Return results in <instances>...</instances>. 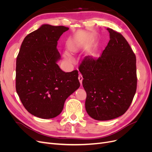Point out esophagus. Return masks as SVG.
Listing matches in <instances>:
<instances>
[{"instance_id":"34e87169","label":"esophagus","mask_w":152,"mask_h":152,"mask_svg":"<svg viewBox=\"0 0 152 152\" xmlns=\"http://www.w3.org/2000/svg\"><path fill=\"white\" fill-rule=\"evenodd\" d=\"M78 79H79V80L80 81V83L82 85V80H83V77H82V75L81 73H79V77H78Z\"/></svg>"}]
</instances>
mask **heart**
I'll list each match as a JSON object with an SVG mask.
<instances>
[{
    "label": "heart",
    "instance_id": "obj_1",
    "mask_svg": "<svg viewBox=\"0 0 152 152\" xmlns=\"http://www.w3.org/2000/svg\"><path fill=\"white\" fill-rule=\"evenodd\" d=\"M75 44L73 42H71L69 43L68 44V48L70 50H73L75 49Z\"/></svg>",
    "mask_w": 152,
    "mask_h": 152
}]
</instances>
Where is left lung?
<instances>
[{"label":"left lung","instance_id":"obj_1","mask_svg":"<svg viewBox=\"0 0 152 152\" xmlns=\"http://www.w3.org/2000/svg\"><path fill=\"white\" fill-rule=\"evenodd\" d=\"M107 30L110 39L102 54L97 58L86 56L79 68L87 94L86 112L97 121L125 113L137 87L135 54L121 33Z\"/></svg>","mask_w":152,"mask_h":152}]
</instances>
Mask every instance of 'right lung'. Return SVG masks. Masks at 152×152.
Segmentation results:
<instances>
[{
  "label": "right lung",
  "mask_w": 152,
  "mask_h": 152,
  "mask_svg": "<svg viewBox=\"0 0 152 152\" xmlns=\"http://www.w3.org/2000/svg\"><path fill=\"white\" fill-rule=\"evenodd\" d=\"M68 29L42 25L21 44L16 59V89L24 107L35 117L58 116L67 98L80 87L78 71L65 72L56 63L61 58L58 41Z\"/></svg>",
  "instance_id": "right-lung-1"
}]
</instances>
